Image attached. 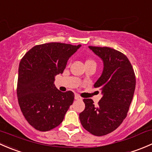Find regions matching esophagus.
<instances>
[{
  "label": "esophagus",
  "instance_id": "1",
  "mask_svg": "<svg viewBox=\"0 0 152 152\" xmlns=\"http://www.w3.org/2000/svg\"><path fill=\"white\" fill-rule=\"evenodd\" d=\"M75 99H76V100L82 101V97H81V96H79V95L76 94V95H75Z\"/></svg>",
  "mask_w": 152,
  "mask_h": 152
}]
</instances>
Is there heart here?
<instances>
[{"label": "heart", "mask_w": 152, "mask_h": 152, "mask_svg": "<svg viewBox=\"0 0 152 152\" xmlns=\"http://www.w3.org/2000/svg\"><path fill=\"white\" fill-rule=\"evenodd\" d=\"M86 62H94L95 63V62L93 60H91V59H87V61H86Z\"/></svg>", "instance_id": "b5f03b06"}]
</instances>
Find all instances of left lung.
<instances>
[{"instance_id":"1","label":"left lung","mask_w":152,"mask_h":152,"mask_svg":"<svg viewBox=\"0 0 152 152\" xmlns=\"http://www.w3.org/2000/svg\"><path fill=\"white\" fill-rule=\"evenodd\" d=\"M89 48L104 62L102 76L94 85L103 96L98 105L91 99H84L85 109L79 114V120L89 132L103 136L115 130L126 117L135 89V75L121 52L108 47Z\"/></svg>"}]
</instances>
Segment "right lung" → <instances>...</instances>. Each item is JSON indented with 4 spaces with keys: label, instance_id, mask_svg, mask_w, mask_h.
Returning a JSON list of instances; mask_svg holds the SVG:
<instances>
[{
    "label": "right lung",
    "instance_id": "1",
    "mask_svg": "<svg viewBox=\"0 0 152 152\" xmlns=\"http://www.w3.org/2000/svg\"><path fill=\"white\" fill-rule=\"evenodd\" d=\"M81 47L61 42L35 45L21 59L18 69V103L31 126L46 132L58 126L73 104L72 91H59L55 76L63 73L69 58Z\"/></svg>",
    "mask_w": 152,
    "mask_h": 152
}]
</instances>
